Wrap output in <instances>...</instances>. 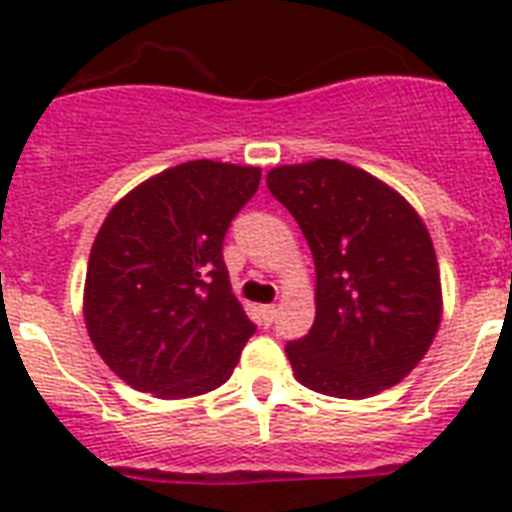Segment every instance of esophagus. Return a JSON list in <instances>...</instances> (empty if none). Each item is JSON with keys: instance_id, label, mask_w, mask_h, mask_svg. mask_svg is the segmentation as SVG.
Returning <instances> with one entry per match:
<instances>
[{"instance_id": "34e87169", "label": "esophagus", "mask_w": 512, "mask_h": 512, "mask_svg": "<svg viewBox=\"0 0 512 512\" xmlns=\"http://www.w3.org/2000/svg\"><path fill=\"white\" fill-rule=\"evenodd\" d=\"M276 311H279L276 305H263V308H260V316H263L265 327H271L273 319H276Z\"/></svg>"}]
</instances>
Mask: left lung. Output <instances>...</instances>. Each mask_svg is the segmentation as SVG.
Segmentation results:
<instances>
[{"label": "left lung", "instance_id": "left-lung-1", "mask_svg": "<svg viewBox=\"0 0 512 512\" xmlns=\"http://www.w3.org/2000/svg\"><path fill=\"white\" fill-rule=\"evenodd\" d=\"M268 191L292 212L316 263V321L287 345L297 382L369 398L420 364L441 327V271L409 201L340 159L281 164Z\"/></svg>", "mask_w": 512, "mask_h": 512}]
</instances>
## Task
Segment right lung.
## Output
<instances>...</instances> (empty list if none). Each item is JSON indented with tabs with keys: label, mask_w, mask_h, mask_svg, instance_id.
Here are the masks:
<instances>
[{
	"label": "right lung",
	"mask_w": 512,
	"mask_h": 512,
	"mask_svg": "<svg viewBox=\"0 0 512 512\" xmlns=\"http://www.w3.org/2000/svg\"><path fill=\"white\" fill-rule=\"evenodd\" d=\"M260 167L196 159L135 185L92 244L84 324L100 358L135 390L193 398L220 388L255 324L223 263L228 225Z\"/></svg>",
	"instance_id": "1"
}]
</instances>
